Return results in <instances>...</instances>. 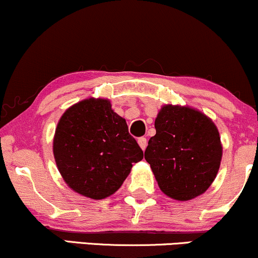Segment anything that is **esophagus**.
Here are the masks:
<instances>
[{"label": "esophagus", "mask_w": 258, "mask_h": 258, "mask_svg": "<svg viewBox=\"0 0 258 258\" xmlns=\"http://www.w3.org/2000/svg\"><path fill=\"white\" fill-rule=\"evenodd\" d=\"M138 144H139V147L142 148V150H146V148H147V138H144V137H141V138H138Z\"/></svg>", "instance_id": "34e87169"}]
</instances>
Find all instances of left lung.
I'll return each instance as SVG.
<instances>
[{
  "mask_svg": "<svg viewBox=\"0 0 258 258\" xmlns=\"http://www.w3.org/2000/svg\"><path fill=\"white\" fill-rule=\"evenodd\" d=\"M144 152L162 193L186 201L205 193L218 172L221 137L210 117L189 106L164 105Z\"/></svg>",
  "mask_w": 258,
  "mask_h": 258,
  "instance_id": "left-lung-1",
  "label": "left lung"
}]
</instances>
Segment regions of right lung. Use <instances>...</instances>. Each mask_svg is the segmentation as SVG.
<instances>
[{"mask_svg":"<svg viewBox=\"0 0 258 258\" xmlns=\"http://www.w3.org/2000/svg\"><path fill=\"white\" fill-rule=\"evenodd\" d=\"M53 154L65 183L94 200L114 194L132 165L143 159L126 120L102 98L81 100L64 112L55 128Z\"/></svg>","mask_w":258,"mask_h":258,"instance_id":"add662e5","label":"right lung"}]
</instances>
